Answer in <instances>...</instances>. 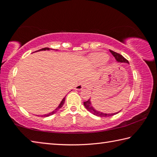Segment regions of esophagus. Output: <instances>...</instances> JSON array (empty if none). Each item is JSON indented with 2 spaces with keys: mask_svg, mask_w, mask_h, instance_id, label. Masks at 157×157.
I'll return each mask as SVG.
<instances>
[{
  "mask_svg": "<svg viewBox=\"0 0 157 157\" xmlns=\"http://www.w3.org/2000/svg\"><path fill=\"white\" fill-rule=\"evenodd\" d=\"M85 86H86V82H80V83H79L77 86H75V89L76 90H81L83 88H84Z\"/></svg>",
  "mask_w": 157,
  "mask_h": 157,
  "instance_id": "1",
  "label": "esophagus"
}]
</instances>
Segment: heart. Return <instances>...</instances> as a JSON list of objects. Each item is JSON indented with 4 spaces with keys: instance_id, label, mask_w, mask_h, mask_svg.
I'll return each instance as SVG.
<instances>
[{
    "instance_id": "1",
    "label": "heart",
    "mask_w": 157,
    "mask_h": 157,
    "mask_svg": "<svg viewBox=\"0 0 157 157\" xmlns=\"http://www.w3.org/2000/svg\"><path fill=\"white\" fill-rule=\"evenodd\" d=\"M108 60L107 55L102 52L94 53L89 57V61L93 65L99 66L104 63Z\"/></svg>"
}]
</instances>
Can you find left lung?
<instances>
[{
  "instance_id": "8db88e82",
  "label": "left lung",
  "mask_w": 157,
  "mask_h": 157,
  "mask_svg": "<svg viewBox=\"0 0 157 157\" xmlns=\"http://www.w3.org/2000/svg\"><path fill=\"white\" fill-rule=\"evenodd\" d=\"M109 51H110V52L111 53V54L113 55V56L115 57L116 60L118 62L129 63L128 61H127L125 59V58H124L123 56V55L118 54V53L114 52V51H113V50H109ZM84 105L85 108H86V109L89 111V112H91V113H93L95 116H100V117H109V116H111L116 115V114L118 113L119 112H120V111H118V112L113 113H103V112H102V111H98V110L95 109L92 106L91 102V99L88 100L87 101H86V102H84Z\"/></svg>"
}]
</instances>
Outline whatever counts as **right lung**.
Returning <instances> with one entry per match:
<instances>
[{"mask_svg": "<svg viewBox=\"0 0 157 157\" xmlns=\"http://www.w3.org/2000/svg\"><path fill=\"white\" fill-rule=\"evenodd\" d=\"M52 50V49H51V48H42V49L39 50L38 51H41V50ZM52 50H53V49H52ZM64 102H65V98H63V100H62V101H61V102H60V104L59 105V106H58V107H57L56 109H55L54 111H52V112L49 113H47V114H44V115H42L41 117H48V116H50L52 115V114L55 113L58 110L60 109L63 107V104H64Z\"/></svg>", "mask_w": 157, "mask_h": 157, "instance_id": "add662e5", "label": "right lung"}]
</instances>
